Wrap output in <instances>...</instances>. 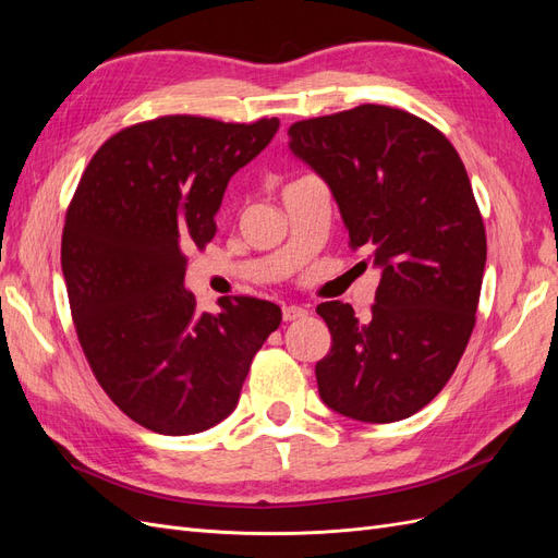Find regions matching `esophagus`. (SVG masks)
Listing matches in <instances>:
<instances>
[{"mask_svg": "<svg viewBox=\"0 0 558 558\" xmlns=\"http://www.w3.org/2000/svg\"><path fill=\"white\" fill-rule=\"evenodd\" d=\"M310 312L305 307H298V305H286L283 307V320H298V318H305Z\"/></svg>", "mask_w": 558, "mask_h": 558, "instance_id": "esophagus-1", "label": "esophagus"}]
</instances>
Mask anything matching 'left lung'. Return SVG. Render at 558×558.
Segmentation results:
<instances>
[{"instance_id": "8db88e82", "label": "left lung", "mask_w": 558, "mask_h": 558, "mask_svg": "<svg viewBox=\"0 0 558 558\" xmlns=\"http://www.w3.org/2000/svg\"><path fill=\"white\" fill-rule=\"evenodd\" d=\"M289 137L379 269L367 320L340 300L316 307L332 337L320 400L365 424L408 418L442 391L475 328L486 234L465 167L440 130L381 105L300 121Z\"/></svg>"}]
</instances>
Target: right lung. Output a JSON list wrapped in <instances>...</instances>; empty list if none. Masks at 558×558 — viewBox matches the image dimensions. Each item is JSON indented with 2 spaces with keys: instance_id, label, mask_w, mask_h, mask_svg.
<instances>
[{
  "instance_id": "right-lung-1",
  "label": "right lung",
  "mask_w": 558,
  "mask_h": 558,
  "mask_svg": "<svg viewBox=\"0 0 558 558\" xmlns=\"http://www.w3.org/2000/svg\"><path fill=\"white\" fill-rule=\"evenodd\" d=\"M277 130L165 116L113 134L81 177L62 230L76 335L99 386L148 430L193 435L232 414L281 324L256 298L199 312L183 286L185 251L214 238L228 181Z\"/></svg>"
}]
</instances>
